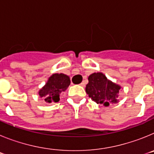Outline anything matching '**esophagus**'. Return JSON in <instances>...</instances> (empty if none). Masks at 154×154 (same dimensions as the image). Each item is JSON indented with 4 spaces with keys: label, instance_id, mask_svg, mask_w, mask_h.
Returning a JSON list of instances; mask_svg holds the SVG:
<instances>
[{
    "label": "esophagus",
    "instance_id": "34e87169",
    "mask_svg": "<svg viewBox=\"0 0 154 154\" xmlns=\"http://www.w3.org/2000/svg\"><path fill=\"white\" fill-rule=\"evenodd\" d=\"M85 83L84 82H81V83H80V85H81V86H85Z\"/></svg>",
    "mask_w": 154,
    "mask_h": 154
}]
</instances>
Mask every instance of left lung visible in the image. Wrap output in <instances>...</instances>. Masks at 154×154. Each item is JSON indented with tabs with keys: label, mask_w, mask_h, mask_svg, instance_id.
<instances>
[{
	"label": "left lung",
	"mask_w": 154,
	"mask_h": 154,
	"mask_svg": "<svg viewBox=\"0 0 154 154\" xmlns=\"http://www.w3.org/2000/svg\"><path fill=\"white\" fill-rule=\"evenodd\" d=\"M88 79L89 83L85 87V92L92 101L105 106H109V103H117L119 85L107 79L101 72L90 75Z\"/></svg>",
	"instance_id": "8db88e82"
}]
</instances>
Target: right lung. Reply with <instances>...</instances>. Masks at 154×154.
<instances>
[{
	"label": "right lung",
	"instance_id": "obj_1",
	"mask_svg": "<svg viewBox=\"0 0 154 154\" xmlns=\"http://www.w3.org/2000/svg\"><path fill=\"white\" fill-rule=\"evenodd\" d=\"M70 85V79L65 74H53L48 81L39 91V96L47 103H58L60 94L65 91Z\"/></svg>",
	"mask_w": 154,
	"mask_h": 154
}]
</instances>
